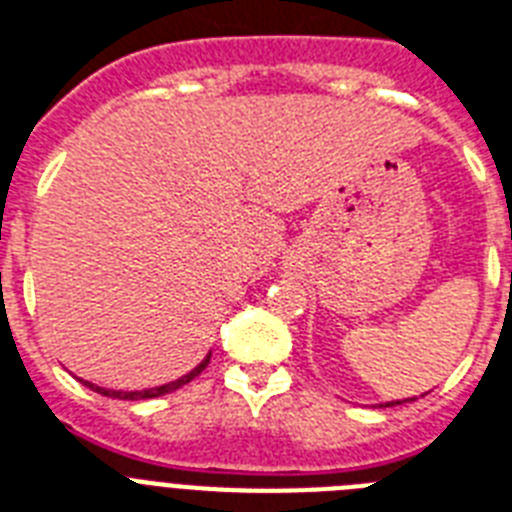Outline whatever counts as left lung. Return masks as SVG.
I'll use <instances>...</instances> for the list:
<instances>
[{"label": "left lung", "instance_id": "1", "mask_svg": "<svg viewBox=\"0 0 512 512\" xmlns=\"http://www.w3.org/2000/svg\"><path fill=\"white\" fill-rule=\"evenodd\" d=\"M413 400H415V397H413ZM386 405H400V402H386Z\"/></svg>", "mask_w": 512, "mask_h": 512}]
</instances>
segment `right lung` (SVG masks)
<instances>
[{"label": "right lung", "instance_id": "add662e5", "mask_svg": "<svg viewBox=\"0 0 512 512\" xmlns=\"http://www.w3.org/2000/svg\"><path fill=\"white\" fill-rule=\"evenodd\" d=\"M207 363H210V355L202 360V363L194 368V371H189L186 376L176 378V381H170V384H162V386H155V389H141V392H115V389H102V386L91 384V381H83V384L89 386V389H94V392L105 394V397H118V400H152V397H160V394H170L176 392V389H181L184 384H189L191 378H197L199 373L205 371Z\"/></svg>", "mask_w": 512, "mask_h": 512}]
</instances>
